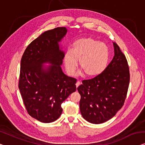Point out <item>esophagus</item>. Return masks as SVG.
Returning <instances> with one entry per match:
<instances>
[{
    "instance_id": "1",
    "label": "esophagus",
    "mask_w": 145,
    "mask_h": 145,
    "mask_svg": "<svg viewBox=\"0 0 145 145\" xmlns=\"http://www.w3.org/2000/svg\"><path fill=\"white\" fill-rule=\"evenodd\" d=\"M81 85V83H80V81H77V83H76V84H75V85H76V87L77 88L78 87V86Z\"/></svg>"
}]
</instances>
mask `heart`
I'll return each instance as SVG.
<instances>
[{
    "label": "heart",
    "mask_w": 145,
    "mask_h": 145,
    "mask_svg": "<svg viewBox=\"0 0 145 145\" xmlns=\"http://www.w3.org/2000/svg\"><path fill=\"white\" fill-rule=\"evenodd\" d=\"M109 51L106 45L91 38H83L75 41L72 51L68 50L64 57L67 73L73 75L79 66L88 77L100 75L107 68Z\"/></svg>",
    "instance_id": "obj_1"
}]
</instances>
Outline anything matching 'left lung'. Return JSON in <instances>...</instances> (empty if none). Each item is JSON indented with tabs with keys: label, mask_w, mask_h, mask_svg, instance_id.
<instances>
[{
	"label": "left lung",
	"mask_w": 145,
	"mask_h": 145,
	"mask_svg": "<svg viewBox=\"0 0 145 145\" xmlns=\"http://www.w3.org/2000/svg\"><path fill=\"white\" fill-rule=\"evenodd\" d=\"M113 60L100 75L84 80L77 90L81 95L80 111L92 124H101L115 115L124 105L129 83L126 57L113 42Z\"/></svg>",
	"instance_id": "left-lung-1"
}]
</instances>
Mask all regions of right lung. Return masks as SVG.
Here are the masks:
<instances>
[{
	"instance_id": "add662e5",
	"label": "right lung",
	"mask_w": 145,
	"mask_h": 145,
	"mask_svg": "<svg viewBox=\"0 0 145 145\" xmlns=\"http://www.w3.org/2000/svg\"><path fill=\"white\" fill-rule=\"evenodd\" d=\"M67 31L66 27H57L43 32L21 58L19 88L23 103L32 117L44 123L57 120L62 103L76 90L77 80L61 68L65 53L59 43Z\"/></svg>"
}]
</instances>
